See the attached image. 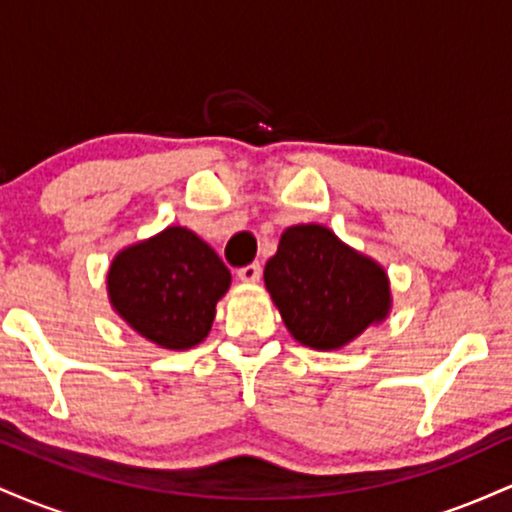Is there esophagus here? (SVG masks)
I'll return each instance as SVG.
<instances>
[{
  "label": "esophagus",
  "mask_w": 512,
  "mask_h": 512,
  "mask_svg": "<svg viewBox=\"0 0 512 512\" xmlns=\"http://www.w3.org/2000/svg\"><path fill=\"white\" fill-rule=\"evenodd\" d=\"M260 276H262L260 262H252L248 267L238 269V279L245 281V284H255V281H260Z\"/></svg>",
  "instance_id": "obj_1"
}]
</instances>
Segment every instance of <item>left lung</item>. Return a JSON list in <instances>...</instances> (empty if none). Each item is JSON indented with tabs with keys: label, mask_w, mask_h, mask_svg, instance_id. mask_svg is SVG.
Instances as JSON below:
<instances>
[{
	"label": "left lung",
	"mask_w": 512,
	"mask_h": 512,
	"mask_svg": "<svg viewBox=\"0 0 512 512\" xmlns=\"http://www.w3.org/2000/svg\"><path fill=\"white\" fill-rule=\"evenodd\" d=\"M264 284L293 339L317 351L342 349L392 308L385 269L317 223L281 233Z\"/></svg>",
	"instance_id": "8db88e82"
}]
</instances>
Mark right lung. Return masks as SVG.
Segmentation results:
<instances>
[{
  "label": "right lung",
  "mask_w": 512,
  "mask_h": 512,
  "mask_svg": "<svg viewBox=\"0 0 512 512\" xmlns=\"http://www.w3.org/2000/svg\"><path fill=\"white\" fill-rule=\"evenodd\" d=\"M231 272L202 238L182 226L117 252L108 269L115 313L163 349L185 351L204 342Z\"/></svg>",
  "instance_id": "right-lung-1"
}]
</instances>
